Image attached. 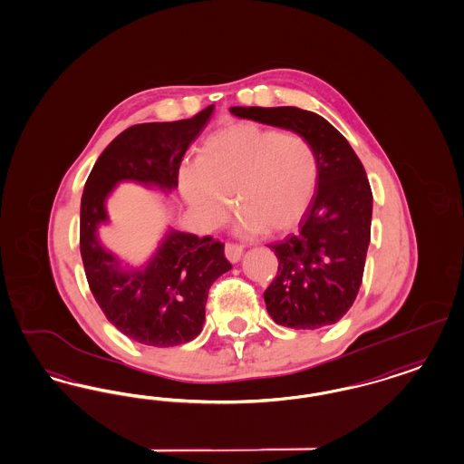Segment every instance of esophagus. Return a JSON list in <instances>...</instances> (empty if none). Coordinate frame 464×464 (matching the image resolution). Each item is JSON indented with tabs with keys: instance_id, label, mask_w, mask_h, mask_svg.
Masks as SVG:
<instances>
[{
	"instance_id": "1",
	"label": "esophagus",
	"mask_w": 464,
	"mask_h": 464,
	"mask_svg": "<svg viewBox=\"0 0 464 464\" xmlns=\"http://www.w3.org/2000/svg\"><path fill=\"white\" fill-rule=\"evenodd\" d=\"M224 254H226V259L233 264H237L243 256V246L241 245H235V243H227L226 248H224Z\"/></svg>"
}]
</instances>
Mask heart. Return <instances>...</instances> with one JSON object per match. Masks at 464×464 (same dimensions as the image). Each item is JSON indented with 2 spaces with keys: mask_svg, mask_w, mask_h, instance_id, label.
I'll use <instances>...</instances> for the list:
<instances>
[{
  "mask_svg": "<svg viewBox=\"0 0 464 464\" xmlns=\"http://www.w3.org/2000/svg\"><path fill=\"white\" fill-rule=\"evenodd\" d=\"M319 162L297 132L235 122L208 134L197 159L178 169V186L198 223L216 227L233 204L243 233L294 227L314 197Z\"/></svg>",
  "mask_w": 464,
  "mask_h": 464,
  "instance_id": "obj_1",
  "label": "heart"
}]
</instances>
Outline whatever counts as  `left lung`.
<instances>
[{"label": "left lung", "mask_w": 464, "mask_h": 464, "mask_svg": "<svg viewBox=\"0 0 464 464\" xmlns=\"http://www.w3.org/2000/svg\"><path fill=\"white\" fill-rule=\"evenodd\" d=\"M240 119L307 138L319 162L317 189L300 229L271 245L278 275L264 292L267 313L281 326L319 330L353 307L370 246L372 193L349 141L314 111L297 107H231Z\"/></svg>", "instance_id": "1"}]
</instances>
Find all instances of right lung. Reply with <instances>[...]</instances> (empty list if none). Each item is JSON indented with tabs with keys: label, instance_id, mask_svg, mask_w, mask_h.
Masks as SVG:
<instances>
[{
	"label": "right lung",
	"instance_id": "obj_1",
	"mask_svg": "<svg viewBox=\"0 0 464 464\" xmlns=\"http://www.w3.org/2000/svg\"><path fill=\"white\" fill-rule=\"evenodd\" d=\"M214 105L191 119L147 122L121 132L98 157L81 198V257L92 294L121 334L150 347H174L198 336L210 285L231 269L224 245L174 227L138 267L100 240L111 224L107 200L121 183L172 193L189 143L200 134Z\"/></svg>",
	"mask_w": 464,
	"mask_h": 464
}]
</instances>
